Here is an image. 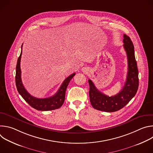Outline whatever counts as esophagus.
<instances>
[{
  "label": "esophagus",
  "instance_id": "obj_1",
  "mask_svg": "<svg viewBox=\"0 0 153 153\" xmlns=\"http://www.w3.org/2000/svg\"><path fill=\"white\" fill-rule=\"evenodd\" d=\"M88 68H87V67H83L82 68V71H83V72H84V73H87L88 71Z\"/></svg>",
  "mask_w": 153,
  "mask_h": 153
}]
</instances>
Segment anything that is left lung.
Segmentation results:
<instances>
[{
	"mask_svg": "<svg viewBox=\"0 0 153 153\" xmlns=\"http://www.w3.org/2000/svg\"><path fill=\"white\" fill-rule=\"evenodd\" d=\"M123 48L128 59V73L122 90L116 95L109 97L98 90L89 79V96L93 107L97 110L114 112L123 108L136 95L139 87V73L134 55V47L131 39L123 35Z\"/></svg>",
	"mask_w": 153,
	"mask_h": 153,
	"instance_id": "1",
	"label": "left lung"
}]
</instances>
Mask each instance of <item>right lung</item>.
Instances as JSON below:
<instances>
[{"instance_id": "add662e5", "label": "right lung", "mask_w": 153, "mask_h": 153, "mask_svg": "<svg viewBox=\"0 0 153 153\" xmlns=\"http://www.w3.org/2000/svg\"><path fill=\"white\" fill-rule=\"evenodd\" d=\"M22 45L21 47L22 50ZM22 53V50L21 51L16 65V85L19 93L31 106L37 110L50 111L59 108L64 102L65 98V92H66L68 83L76 74L73 73L65 79L63 82L62 83L58 91L54 96L50 97L43 99L34 97L28 93V91L25 88L22 82L20 70V59Z\"/></svg>"}]
</instances>
